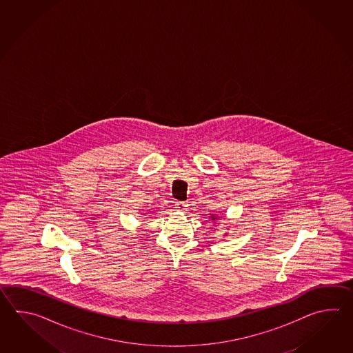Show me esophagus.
<instances>
[{
    "instance_id": "34e87169",
    "label": "esophagus",
    "mask_w": 353,
    "mask_h": 353,
    "mask_svg": "<svg viewBox=\"0 0 353 353\" xmlns=\"http://www.w3.org/2000/svg\"><path fill=\"white\" fill-rule=\"evenodd\" d=\"M175 210H180V212H185L188 210L187 202H176L175 203Z\"/></svg>"
}]
</instances>
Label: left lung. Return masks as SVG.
<instances>
[{
    "label": "left lung",
    "instance_id": "left-lung-1",
    "mask_svg": "<svg viewBox=\"0 0 353 353\" xmlns=\"http://www.w3.org/2000/svg\"><path fill=\"white\" fill-rule=\"evenodd\" d=\"M214 219H216V218H214Z\"/></svg>",
    "mask_w": 353,
    "mask_h": 353
}]
</instances>
